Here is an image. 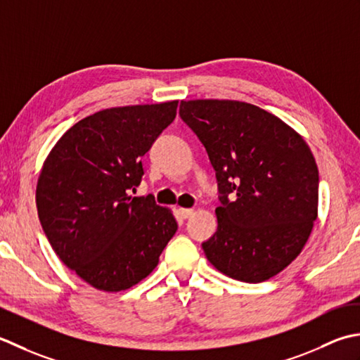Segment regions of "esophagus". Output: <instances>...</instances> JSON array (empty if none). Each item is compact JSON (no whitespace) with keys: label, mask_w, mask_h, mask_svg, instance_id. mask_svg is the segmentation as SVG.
Here are the masks:
<instances>
[{"label":"esophagus","mask_w":360,"mask_h":360,"mask_svg":"<svg viewBox=\"0 0 360 360\" xmlns=\"http://www.w3.org/2000/svg\"><path fill=\"white\" fill-rule=\"evenodd\" d=\"M193 212H194V210H191V208H179V216L181 219L191 217V216H193Z\"/></svg>","instance_id":"34e87169"}]
</instances>
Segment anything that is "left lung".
<instances>
[{"instance_id":"1","label":"left lung","mask_w":360,"mask_h":360,"mask_svg":"<svg viewBox=\"0 0 360 360\" xmlns=\"http://www.w3.org/2000/svg\"><path fill=\"white\" fill-rule=\"evenodd\" d=\"M180 118L216 171L217 230L202 242L208 261L244 283H261L297 258L317 219L319 169L295 130L239 101L180 102Z\"/></svg>"}]
</instances>
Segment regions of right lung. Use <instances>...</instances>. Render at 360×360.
Segmentation results:
<instances>
[{"label": "right lung", "instance_id": "add662e5", "mask_svg": "<svg viewBox=\"0 0 360 360\" xmlns=\"http://www.w3.org/2000/svg\"><path fill=\"white\" fill-rule=\"evenodd\" d=\"M177 101L101 110L75 124L48 155L37 210L53 250L105 292L126 290L157 267L177 231L172 212L134 197L141 158L177 115Z\"/></svg>", "mask_w": 360, "mask_h": 360}]
</instances>
